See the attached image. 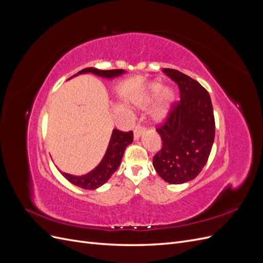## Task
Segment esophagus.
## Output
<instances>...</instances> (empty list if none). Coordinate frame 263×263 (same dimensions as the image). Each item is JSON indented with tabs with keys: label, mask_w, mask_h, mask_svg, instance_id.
I'll list each match as a JSON object with an SVG mask.
<instances>
[{
	"label": "esophagus",
	"mask_w": 263,
	"mask_h": 263,
	"mask_svg": "<svg viewBox=\"0 0 263 263\" xmlns=\"http://www.w3.org/2000/svg\"><path fill=\"white\" fill-rule=\"evenodd\" d=\"M144 132H145L144 126L138 125V126L135 127V129H134V137H135V139H136V140L139 139L141 135L144 134Z\"/></svg>",
	"instance_id": "obj_1"
}]
</instances>
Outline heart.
I'll use <instances>...</instances> for the list:
<instances>
[{
  "label": "heart",
  "instance_id": "obj_1",
  "mask_svg": "<svg viewBox=\"0 0 263 263\" xmlns=\"http://www.w3.org/2000/svg\"><path fill=\"white\" fill-rule=\"evenodd\" d=\"M157 98L159 99L154 109L153 118L159 124L164 122L169 116L174 102H176V92L171 87L163 89V85L160 82H150L145 86L141 97L136 101V104L141 107H146Z\"/></svg>",
  "mask_w": 263,
  "mask_h": 263
}]
</instances>
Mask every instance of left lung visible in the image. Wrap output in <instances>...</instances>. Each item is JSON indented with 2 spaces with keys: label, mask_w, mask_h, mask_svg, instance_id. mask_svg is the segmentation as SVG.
<instances>
[{
  "label": "left lung",
  "mask_w": 263,
  "mask_h": 263,
  "mask_svg": "<svg viewBox=\"0 0 263 263\" xmlns=\"http://www.w3.org/2000/svg\"><path fill=\"white\" fill-rule=\"evenodd\" d=\"M163 72L179 85L181 100L157 128L162 148L153 164L165 182L182 184L195 179L208 162L215 138L213 105L209 92L192 78L174 69Z\"/></svg>",
  "instance_id": "8db88e82"
}]
</instances>
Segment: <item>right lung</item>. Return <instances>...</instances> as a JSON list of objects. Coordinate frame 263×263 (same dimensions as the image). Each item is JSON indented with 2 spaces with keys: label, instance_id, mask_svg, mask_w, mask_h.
I'll list each match as a JSON object with an SVG mask.
<instances>
[{
  "label": "right lung",
  "instance_id": "right-lung-1",
  "mask_svg": "<svg viewBox=\"0 0 263 263\" xmlns=\"http://www.w3.org/2000/svg\"><path fill=\"white\" fill-rule=\"evenodd\" d=\"M126 72L125 70L116 69V70H99L95 68H85L71 78H74L79 74L83 73H93L98 77L108 79V80H113L114 78L121 77ZM70 78V79H71ZM134 140L133 132L124 133L118 129H113L112 136H110L108 146L106 149V153L103 157L101 162L95 166V168L87 172L83 176H72V174L61 172V174L65 177L69 182L72 184L84 189V190H95L102 186L104 183L108 181V179L112 177V174L117 170L122 162V158L124 156L126 147L130 145Z\"/></svg>",
  "mask_w": 263,
  "mask_h": 263
}]
</instances>
